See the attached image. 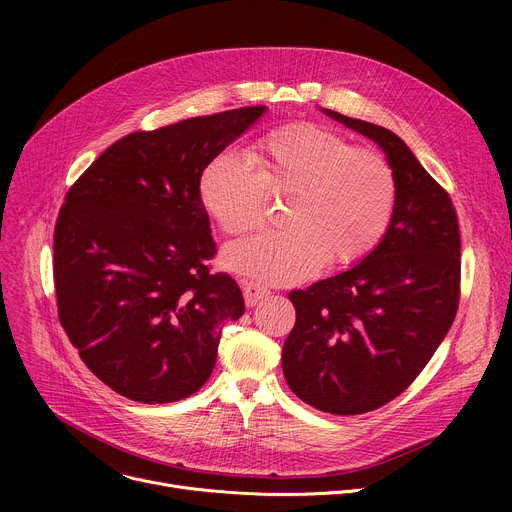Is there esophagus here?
Returning a JSON list of instances; mask_svg holds the SVG:
<instances>
[{
    "label": "esophagus",
    "instance_id": "34e87169",
    "mask_svg": "<svg viewBox=\"0 0 512 512\" xmlns=\"http://www.w3.org/2000/svg\"><path fill=\"white\" fill-rule=\"evenodd\" d=\"M243 296H245V304H247L249 308H253V306H257L263 298L269 296V289L263 287V285H259V283L245 281V283H243Z\"/></svg>",
    "mask_w": 512,
    "mask_h": 512
}]
</instances>
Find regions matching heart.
Returning a JSON list of instances; mask_svg holds the SVG:
<instances>
[{
    "label": "heart",
    "mask_w": 512,
    "mask_h": 512,
    "mask_svg": "<svg viewBox=\"0 0 512 512\" xmlns=\"http://www.w3.org/2000/svg\"><path fill=\"white\" fill-rule=\"evenodd\" d=\"M251 163L216 154L200 174V202L227 235L257 227L267 196H287L281 229L259 231L225 247L223 263L259 281H302L322 263L350 265L385 237L397 182L375 150L354 148L342 135L298 123L259 139Z\"/></svg>",
    "instance_id": "heart-1"
}]
</instances>
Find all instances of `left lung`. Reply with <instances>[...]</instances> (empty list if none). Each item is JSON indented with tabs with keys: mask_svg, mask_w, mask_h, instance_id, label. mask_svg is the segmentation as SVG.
<instances>
[{
	"mask_svg": "<svg viewBox=\"0 0 512 512\" xmlns=\"http://www.w3.org/2000/svg\"><path fill=\"white\" fill-rule=\"evenodd\" d=\"M322 111L387 154L397 202L385 237L360 263L289 291L296 326L281 367L304 403L360 415L399 397L446 338L460 304V227L450 194L399 135Z\"/></svg>",
	"mask_w": 512,
	"mask_h": 512,
	"instance_id": "left-lung-1",
	"label": "left lung"
}]
</instances>
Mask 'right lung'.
<instances>
[{"instance_id":"add662e5","label":"right lung","mask_w":512,"mask_h":512,"mask_svg":"<svg viewBox=\"0 0 512 512\" xmlns=\"http://www.w3.org/2000/svg\"><path fill=\"white\" fill-rule=\"evenodd\" d=\"M263 105L117 139L70 186L54 227L58 320L115 393L174 403L210 377L223 324L245 314L216 255L200 174Z\"/></svg>"}]
</instances>
